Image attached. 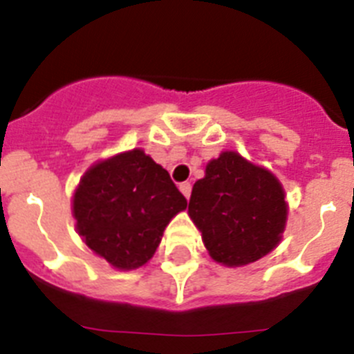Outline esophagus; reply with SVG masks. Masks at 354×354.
Returning a JSON list of instances; mask_svg holds the SVG:
<instances>
[{
  "instance_id": "34e87169",
  "label": "esophagus",
  "mask_w": 354,
  "mask_h": 354,
  "mask_svg": "<svg viewBox=\"0 0 354 354\" xmlns=\"http://www.w3.org/2000/svg\"><path fill=\"white\" fill-rule=\"evenodd\" d=\"M179 189L186 198H189V195H192V183H183L179 186Z\"/></svg>"
}]
</instances>
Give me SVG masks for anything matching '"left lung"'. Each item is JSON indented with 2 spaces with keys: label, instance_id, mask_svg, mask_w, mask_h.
<instances>
[{
  "label": "left lung",
  "instance_id": "8db88e82",
  "mask_svg": "<svg viewBox=\"0 0 354 354\" xmlns=\"http://www.w3.org/2000/svg\"><path fill=\"white\" fill-rule=\"evenodd\" d=\"M187 212L216 262L245 266L278 245L287 204L273 174L236 152H223L193 186Z\"/></svg>",
  "mask_w": 354,
  "mask_h": 354
}]
</instances>
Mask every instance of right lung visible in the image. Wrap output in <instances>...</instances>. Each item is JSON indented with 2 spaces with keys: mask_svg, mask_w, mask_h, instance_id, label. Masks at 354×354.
Listing matches in <instances>:
<instances>
[{
  "mask_svg": "<svg viewBox=\"0 0 354 354\" xmlns=\"http://www.w3.org/2000/svg\"><path fill=\"white\" fill-rule=\"evenodd\" d=\"M187 200L170 174L140 149L93 165L74 195L77 232L118 270L145 264Z\"/></svg>",
  "mask_w": 354,
  "mask_h": 354,
  "instance_id": "1",
  "label": "right lung"
}]
</instances>
